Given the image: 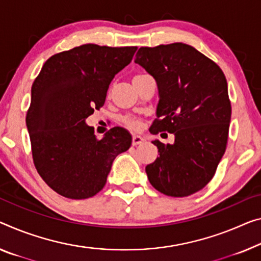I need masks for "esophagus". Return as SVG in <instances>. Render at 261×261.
<instances>
[{
    "instance_id": "esophagus-1",
    "label": "esophagus",
    "mask_w": 261,
    "mask_h": 261,
    "mask_svg": "<svg viewBox=\"0 0 261 261\" xmlns=\"http://www.w3.org/2000/svg\"><path fill=\"white\" fill-rule=\"evenodd\" d=\"M143 142H144V139L141 138V136H139V135H134L133 140H132V143H133V146H139V144H142Z\"/></svg>"
}]
</instances>
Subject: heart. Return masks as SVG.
<instances>
[{
    "mask_svg": "<svg viewBox=\"0 0 261 261\" xmlns=\"http://www.w3.org/2000/svg\"><path fill=\"white\" fill-rule=\"evenodd\" d=\"M142 75H144V74H136V75H134L133 82H135L136 79L141 78ZM122 121H123V123H125L126 127H128V128H129V129H133V130L139 129L140 126H141V121H140V119L135 118V117H132V115H128V117H125V118L122 119Z\"/></svg>",
    "mask_w": 261,
    "mask_h": 261,
    "instance_id": "b5f03b06",
    "label": "heart"
}]
</instances>
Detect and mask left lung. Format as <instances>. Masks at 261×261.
<instances>
[{"label":"left lung","mask_w":261,"mask_h":261,"mask_svg":"<svg viewBox=\"0 0 261 261\" xmlns=\"http://www.w3.org/2000/svg\"><path fill=\"white\" fill-rule=\"evenodd\" d=\"M135 57L159 87L150 133L175 135L174 144L153 141L160 156L146 167L148 179L171 197L195 194L214 177L226 149L231 101L225 75L214 61L183 43L140 47Z\"/></svg>","instance_id":"left-lung-1"}]
</instances>
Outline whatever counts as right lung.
Segmentation results:
<instances>
[{"label":"right lung","instance_id":"obj_1","mask_svg":"<svg viewBox=\"0 0 261 261\" xmlns=\"http://www.w3.org/2000/svg\"><path fill=\"white\" fill-rule=\"evenodd\" d=\"M136 49L84 44L51 56L35 79L25 117L34 164L64 197L97 195L114 159L129 149L132 136L125 128L113 127L98 139L85 120L103 106L112 79Z\"/></svg>","mask_w":261,"mask_h":261}]
</instances>
